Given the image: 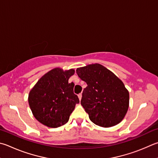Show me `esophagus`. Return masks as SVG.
Instances as JSON below:
<instances>
[{"instance_id":"34e87169","label":"esophagus","mask_w":158,"mask_h":158,"mask_svg":"<svg viewBox=\"0 0 158 158\" xmlns=\"http://www.w3.org/2000/svg\"><path fill=\"white\" fill-rule=\"evenodd\" d=\"M78 97H79V100H81V97H82V94H81V93L79 94H78Z\"/></svg>"}]
</instances>
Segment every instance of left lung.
<instances>
[{"label":"left lung","mask_w":158,"mask_h":158,"mask_svg":"<svg viewBox=\"0 0 158 158\" xmlns=\"http://www.w3.org/2000/svg\"><path fill=\"white\" fill-rule=\"evenodd\" d=\"M76 72L87 84L81 104L90 121L102 127L119 124L127 114L129 104V93L123 82L98 64L77 68Z\"/></svg>","instance_id":"8db88e82"}]
</instances>
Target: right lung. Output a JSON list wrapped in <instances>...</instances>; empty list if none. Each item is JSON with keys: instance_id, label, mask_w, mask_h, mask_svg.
Instances as JSON below:
<instances>
[{"instance_id": "obj_1", "label": "right lung", "mask_w": 158, "mask_h": 158, "mask_svg": "<svg viewBox=\"0 0 158 158\" xmlns=\"http://www.w3.org/2000/svg\"><path fill=\"white\" fill-rule=\"evenodd\" d=\"M74 70L55 68L40 79L31 89L28 102L35 118L44 125L57 128L66 124L79 99L74 83H68Z\"/></svg>"}]
</instances>
